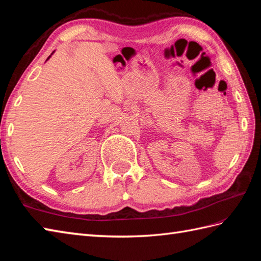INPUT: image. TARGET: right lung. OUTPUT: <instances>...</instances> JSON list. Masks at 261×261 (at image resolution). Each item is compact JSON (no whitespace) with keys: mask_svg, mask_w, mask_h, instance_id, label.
<instances>
[{"mask_svg":"<svg viewBox=\"0 0 261 261\" xmlns=\"http://www.w3.org/2000/svg\"><path fill=\"white\" fill-rule=\"evenodd\" d=\"M53 54H54V53H53ZM53 54H51V55H53ZM51 55H50V56H49V57H48V58H47V60H48V59H49V58H50V57H51Z\"/></svg>","mask_w":261,"mask_h":261,"instance_id":"1","label":"right lung"}]
</instances>
